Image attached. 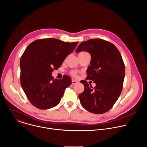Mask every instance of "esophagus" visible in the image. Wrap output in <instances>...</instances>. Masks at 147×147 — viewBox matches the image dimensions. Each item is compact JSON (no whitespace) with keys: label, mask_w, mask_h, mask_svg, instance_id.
I'll return each instance as SVG.
<instances>
[{"label":"esophagus","mask_w":147,"mask_h":147,"mask_svg":"<svg viewBox=\"0 0 147 147\" xmlns=\"http://www.w3.org/2000/svg\"><path fill=\"white\" fill-rule=\"evenodd\" d=\"M78 82V81H77V80H72V81H71V83H72V84H77Z\"/></svg>","instance_id":"1"}]
</instances>
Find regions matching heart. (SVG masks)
Listing matches in <instances>:
<instances>
[{
  "instance_id": "obj_1",
  "label": "heart",
  "mask_w": 147,
  "mask_h": 147,
  "mask_svg": "<svg viewBox=\"0 0 147 147\" xmlns=\"http://www.w3.org/2000/svg\"><path fill=\"white\" fill-rule=\"evenodd\" d=\"M82 52H81V53H82ZM71 74L74 76H76L77 74V73L76 71H73L71 72Z\"/></svg>"
}]
</instances>
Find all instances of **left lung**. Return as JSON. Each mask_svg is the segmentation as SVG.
I'll use <instances>...</instances> for the list:
<instances>
[{"mask_svg":"<svg viewBox=\"0 0 147 147\" xmlns=\"http://www.w3.org/2000/svg\"><path fill=\"white\" fill-rule=\"evenodd\" d=\"M88 52L91 56V66L87 70V78L93 81V88L86 80L81 83L84 91L78 98L87 111L102 114L109 111L119 98L123 88L125 67L117 48L110 42L91 39L82 42L76 52Z\"/></svg>","mask_w":147,"mask_h":147,"instance_id":"obj_1","label":"left lung"}]
</instances>
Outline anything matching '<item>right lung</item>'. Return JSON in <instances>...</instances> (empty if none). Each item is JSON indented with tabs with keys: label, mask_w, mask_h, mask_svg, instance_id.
I'll list each match as a JSON object with an SVG mask.
<instances>
[{
	"label": "right lung",
	"mask_w": 147,
	"mask_h": 147,
	"mask_svg": "<svg viewBox=\"0 0 147 147\" xmlns=\"http://www.w3.org/2000/svg\"><path fill=\"white\" fill-rule=\"evenodd\" d=\"M77 44L47 38L36 40L26 49L20 59V82L36 108L48 109L60 102L71 80L67 75L61 80L54 79L52 73L60 67Z\"/></svg>",
	"instance_id": "obj_1"
}]
</instances>
